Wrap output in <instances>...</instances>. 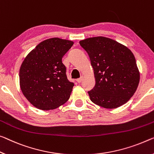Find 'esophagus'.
<instances>
[{
    "mask_svg": "<svg viewBox=\"0 0 154 154\" xmlns=\"http://www.w3.org/2000/svg\"><path fill=\"white\" fill-rule=\"evenodd\" d=\"M82 80H83V76H80V79H78L76 80V81L79 82V83H80V82H81L82 81Z\"/></svg>",
    "mask_w": 154,
    "mask_h": 154,
    "instance_id": "obj_1",
    "label": "esophagus"
}]
</instances>
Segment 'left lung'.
I'll use <instances>...</instances> for the list:
<instances>
[{
    "label": "left lung",
    "mask_w": 154,
    "mask_h": 154,
    "mask_svg": "<svg viewBox=\"0 0 154 154\" xmlns=\"http://www.w3.org/2000/svg\"><path fill=\"white\" fill-rule=\"evenodd\" d=\"M93 67L96 85L88 91L90 100L106 109L124 105L133 96L140 81V72L131 51L107 37L80 41Z\"/></svg>",
    "instance_id": "left-lung-1"
}]
</instances>
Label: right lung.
<instances>
[{
    "instance_id": "obj_1",
    "label": "right lung",
    "mask_w": 154,
    "mask_h": 154,
    "mask_svg": "<svg viewBox=\"0 0 154 154\" xmlns=\"http://www.w3.org/2000/svg\"><path fill=\"white\" fill-rule=\"evenodd\" d=\"M73 44L59 38L47 39L32 49L21 64L20 89L35 107L51 110L69 100L74 85L67 79L62 58Z\"/></svg>"
}]
</instances>
